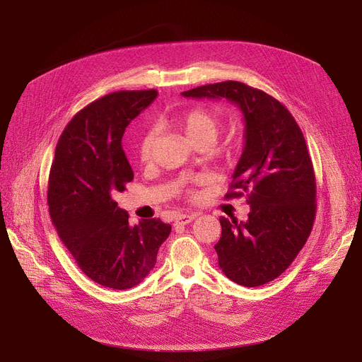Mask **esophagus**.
I'll return each instance as SVG.
<instances>
[{
	"label": "esophagus",
	"instance_id": "34e87169",
	"mask_svg": "<svg viewBox=\"0 0 362 362\" xmlns=\"http://www.w3.org/2000/svg\"><path fill=\"white\" fill-rule=\"evenodd\" d=\"M197 217V214L195 213H191V214H177L176 216V223H179V225H187V223H191L192 220Z\"/></svg>",
	"mask_w": 362,
	"mask_h": 362
}]
</instances>
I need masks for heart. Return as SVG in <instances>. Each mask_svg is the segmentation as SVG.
Listing matches in <instances>:
<instances>
[{"label": "heart", "mask_w": 362, "mask_h": 362, "mask_svg": "<svg viewBox=\"0 0 362 362\" xmlns=\"http://www.w3.org/2000/svg\"><path fill=\"white\" fill-rule=\"evenodd\" d=\"M167 122L180 130L194 146H211L222 129V119L209 107L194 106L167 117ZM155 144L153 132H146L139 140V158L148 163Z\"/></svg>", "instance_id": "b5f03b06"}]
</instances>
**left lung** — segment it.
<instances>
[{"label": "left lung", "mask_w": 362, "mask_h": 362, "mask_svg": "<svg viewBox=\"0 0 362 362\" xmlns=\"http://www.w3.org/2000/svg\"><path fill=\"white\" fill-rule=\"evenodd\" d=\"M185 98L228 99L240 106L245 145L226 199L247 197V222L220 217L214 250L233 282L259 287L284 272L308 241L317 213V182L303 133L271 94L240 81L201 86Z\"/></svg>", "instance_id": "left-lung-1"}]
</instances>
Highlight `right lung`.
Instances as JSON below:
<instances>
[{"instance_id": "obj_1", "label": "right lung", "mask_w": 362, "mask_h": 362, "mask_svg": "<svg viewBox=\"0 0 362 362\" xmlns=\"http://www.w3.org/2000/svg\"><path fill=\"white\" fill-rule=\"evenodd\" d=\"M158 91H115L83 107L56 145L47 202L59 238L98 284L127 290L153 269L171 226L148 218L130 226L114 201L133 180L122 151L125 127Z\"/></svg>"}]
</instances>
